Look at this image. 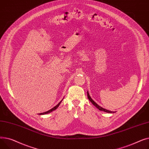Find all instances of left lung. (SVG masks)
Here are the masks:
<instances>
[{
    "label": "left lung",
    "mask_w": 149,
    "mask_h": 149,
    "mask_svg": "<svg viewBox=\"0 0 149 149\" xmlns=\"http://www.w3.org/2000/svg\"><path fill=\"white\" fill-rule=\"evenodd\" d=\"M88 99L90 100V101L94 105L97 109H98L100 111H104V112H107V113H115V112H112V111H108V110H107V109H104V108H103L102 107H101V106H100L98 104H97L94 101H93L92 98H91V97H90V95H89V92H88Z\"/></svg>",
    "instance_id": "8db88e82"
}]
</instances>
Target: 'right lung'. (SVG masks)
I'll use <instances>...</instances> for the list:
<instances>
[{"label":"right lung","instance_id":"obj_1","mask_svg":"<svg viewBox=\"0 0 149 149\" xmlns=\"http://www.w3.org/2000/svg\"><path fill=\"white\" fill-rule=\"evenodd\" d=\"M62 100L60 101V103H59L57 105H56V106L54 107H53V108H52L51 109H50V110H49V111H46V112H43V113H39V115H45V114H47V113H50V112H52V111H54V110H56V109H57V107H58L59 106V105L60 104V103H61V102L62 101Z\"/></svg>","mask_w":149,"mask_h":149}]
</instances>
